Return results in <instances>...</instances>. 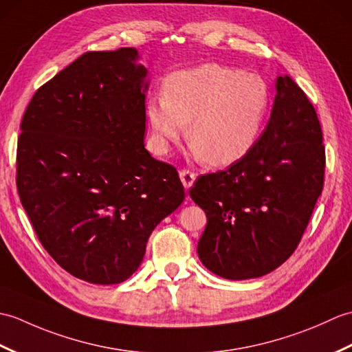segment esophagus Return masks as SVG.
I'll return each mask as SVG.
<instances>
[{"label":"esophagus","mask_w":352,"mask_h":352,"mask_svg":"<svg viewBox=\"0 0 352 352\" xmlns=\"http://www.w3.org/2000/svg\"><path fill=\"white\" fill-rule=\"evenodd\" d=\"M180 178H182V183L186 189H190L193 186V182H195L197 175L193 174V172L188 170V169H183L180 170Z\"/></svg>","instance_id":"34e87169"}]
</instances>
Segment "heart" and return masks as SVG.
I'll use <instances>...</instances> for the list:
<instances>
[{
  "instance_id": "obj_1",
  "label": "heart",
  "mask_w": 352,
  "mask_h": 352,
  "mask_svg": "<svg viewBox=\"0 0 352 352\" xmlns=\"http://www.w3.org/2000/svg\"><path fill=\"white\" fill-rule=\"evenodd\" d=\"M164 92L146 102L155 151L168 154L190 121L192 155L214 166L233 164L252 151L271 109L263 77L219 63L170 74Z\"/></svg>"
}]
</instances>
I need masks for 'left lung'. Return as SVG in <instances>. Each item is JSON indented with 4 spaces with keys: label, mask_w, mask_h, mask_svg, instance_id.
<instances>
[{
    "label": "left lung",
    "mask_w": 352,
    "mask_h": 352,
    "mask_svg": "<svg viewBox=\"0 0 352 352\" xmlns=\"http://www.w3.org/2000/svg\"><path fill=\"white\" fill-rule=\"evenodd\" d=\"M271 118L252 151L226 170L199 177L190 198L207 216L198 257L227 280L272 272L300 243L322 192V130L289 76L275 80Z\"/></svg>",
    "instance_id": "8db88e82"
}]
</instances>
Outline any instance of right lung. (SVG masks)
Here are the masks:
<instances>
[{
    "label": "right lung",
    "instance_id": "obj_1",
    "mask_svg": "<svg viewBox=\"0 0 352 352\" xmlns=\"http://www.w3.org/2000/svg\"><path fill=\"white\" fill-rule=\"evenodd\" d=\"M139 58L136 48L85 52L34 94L21 122L22 207L50 256L92 284L130 278L184 199L177 169L145 148Z\"/></svg>",
    "mask_w": 352,
    "mask_h": 352
}]
</instances>
